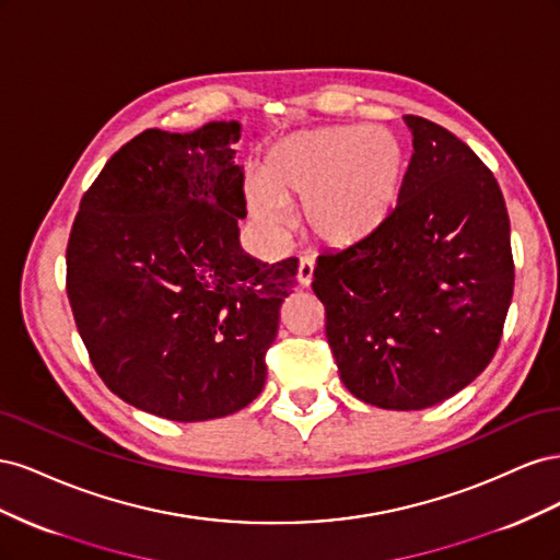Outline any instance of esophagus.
<instances>
[{
  "mask_svg": "<svg viewBox=\"0 0 560 560\" xmlns=\"http://www.w3.org/2000/svg\"><path fill=\"white\" fill-rule=\"evenodd\" d=\"M313 270H315V264H313L311 259L303 257V259L299 261V273H296V280H299V284H301V287H311V282H313Z\"/></svg>",
  "mask_w": 560,
  "mask_h": 560,
  "instance_id": "esophagus-1",
  "label": "esophagus"
}]
</instances>
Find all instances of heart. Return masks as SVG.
Instances as JSON below:
<instances>
[{
    "label": "heart",
    "instance_id": "obj_1",
    "mask_svg": "<svg viewBox=\"0 0 560 560\" xmlns=\"http://www.w3.org/2000/svg\"><path fill=\"white\" fill-rule=\"evenodd\" d=\"M406 175L404 144L385 128L334 126L292 135L264 161L261 182L247 184V210L266 235L290 226L287 206L327 247H352L395 212Z\"/></svg>",
    "mask_w": 560,
    "mask_h": 560
}]
</instances>
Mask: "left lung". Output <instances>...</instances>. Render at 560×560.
Here are the masks:
<instances>
[{"label": "left lung", "mask_w": 560, "mask_h": 560, "mask_svg": "<svg viewBox=\"0 0 560 560\" xmlns=\"http://www.w3.org/2000/svg\"><path fill=\"white\" fill-rule=\"evenodd\" d=\"M413 156L395 212L371 238L319 254L313 292L350 393L420 411L493 360L514 294L510 214L498 179L453 132L404 116Z\"/></svg>", "instance_id": "obj_1"}]
</instances>
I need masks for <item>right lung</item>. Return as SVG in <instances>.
Wrapping results in <instances>:
<instances>
[{"label": "right lung", "instance_id": "obj_1", "mask_svg": "<svg viewBox=\"0 0 560 560\" xmlns=\"http://www.w3.org/2000/svg\"><path fill=\"white\" fill-rule=\"evenodd\" d=\"M241 124L149 128L83 194L67 243V299L97 376L177 422L231 416L266 383L299 261L243 252Z\"/></svg>", "mask_w": 560, "mask_h": 560}]
</instances>
